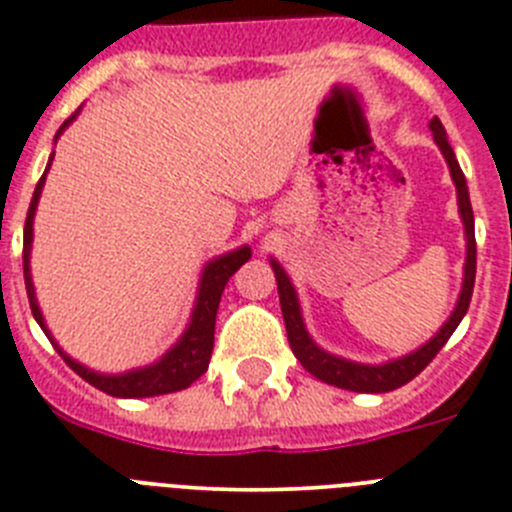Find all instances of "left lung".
I'll use <instances>...</instances> for the list:
<instances>
[{
  "label": "left lung",
  "mask_w": 512,
  "mask_h": 512,
  "mask_svg": "<svg viewBox=\"0 0 512 512\" xmlns=\"http://www.w3.org/2000/svg\"><path fill=\"white\" fill-rule=\"evenodd\" d=\"M428 127L434 132V142L439 145L441 155H444L446 165H449L451 181L457 186V204L459 216H462L464 224V239H467V257H464V278L457 306H454L449 319L444 321V326H441L426 344H421L418 349H413V352L403 354V357L398 359H388V362H382V365H365V362H354V359H344L326 352V349H321L319 344L313 342L306 324H303L301 303H298V293L296 288H293V283H290L288 273H285L283 265H280L275 257H270V267H273L275 280H278L280 308H283V321L285 331H288L290 349H293L298 362H301L313 377H319L321 382H329L334 388L352 390V393H388V390H395L400 388V385H405V382H411L413 377L439 354V349L449 342V336L454 334L459 321L464 319L469 301H472L474 273H477V242H474V214L472 204H469L467 178H464L462 168H459L457 163V155H454L449 140H446V130L444 124L439 122V117L431 119Z\"/></svg>",
  "instance_id": "obj_1"
}]
</instances>
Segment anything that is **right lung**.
Returning a JSON list of instances; mask_svg holds the SVG:
<instances>
[{
	"label": "right lung",
	"mask_w": 512,
	"mask_h": 512,
	"mask_svg": "<svg viewBox=\"0 0 512 512\" xmlns=\"http://www.w3.org/2000/svg\"><path fill=\"white\" fill-rule=\"evenodd\" d=\"M78 117L71 114L66 122L61 124V130L55 132V142L63 132L68 130V124ZM53 155L50 153L48 165H45L43 178L35 186V193H32L30 209H27V219H25V242H22V270H25V288H27V298H30V308L35 321L40 324V329L48 334V339L53 342V347L58 349L63 359H66V365L71 367L76 375L84 377L89 385L99 388L101 393L114 395V398H153V395H165V393H176V390H186L191 382L199 380L206 370H209V359H211V349H214V324H216V311H219V301H222L224 285L227 280L237 273L239 267L245 265L247 260L252 257V250L247 245L237 247V250L227 252V255H219L214 260H209L201 270V280H199V293H196V303H193L191 319H188L186 331L181 334L173 347L163 354L160 359H155L153 365L137 367V370H127L119 372V375H104V372H96L91 367L81 365L73 357H68L58 342L50 334L48 324L43 319V311L38 306V296H35V285H32V273H30V252H32V222H35V211H38V201L40 193H43L45 186V176H48L50 163H53Z\"/></svg>",
	"instance_id": "right-lung-1"
}]
</instances>
